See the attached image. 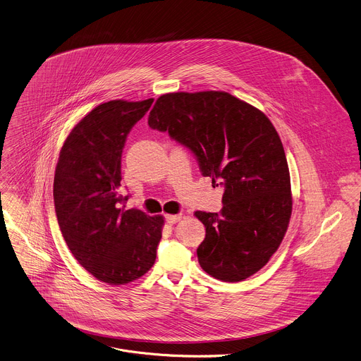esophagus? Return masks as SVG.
<instances>
[{
    "instance_id": "obj_1",
    "label": "esophagus",
    "mask_w": 361,
    "mask_h": 361,
    "mask_svg": "<svg viewBox=\"0 0 361 361\" xmlns=\"http://www.w3.org/2000/svg\"><path fill=\"white\" fill-rule=\"evenodd\" d=\"M181 219V215H166V222L169 225H174Z\"/></svg>"
}]
</instances>
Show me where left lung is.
I'll use <instances>...</instances> for the list:
<instances>
[{
    "instance_id": "8db88e82",
    "label": "left lung",
    "mask_w": 361,
    "mask_h": 361,
    "mask_svg": "<svg viewBox=\"0 0 361 361\" xmlns=\"http://www.w3.org/2000/svg\"><path fill=\"white\" fill-rule=\"evenodd\" d=\"M147 122L190 149L202 176L224 187L221 212H195L205 226L200 266L228 283L257 273L283 242L293 211L288 163L270 119L229 92L201 91L159 97Z\"/></svg>"
}]
</instances>
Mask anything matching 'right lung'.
I'll list each match as a JSON object with an SVG mask.
<instances>
[{
    "label": "right lung",
    "mask_w": 361,
    "mask_h": 361,
    "mask_svg": "<svg viewBox=\"0 0 361 361\" xmlns=\"http://www.w3.org/2000/svg\"><path fill=\"white\" fill-rule=\"evenodd\" d=\"M153 98L95 106L70 132L59 156L53 198L61 235L75 260L97 280L128 284L156 260L164 219L125 209L119 194L126 137Z\"/></svg>",
    "instance_id": "right-lung-1"
}]
</instances>
